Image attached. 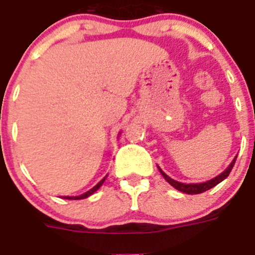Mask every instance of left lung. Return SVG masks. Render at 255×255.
Returning a JSON list of instances; mask_svg holds the SVG:
<instances>
[{
    "mask_svg": "<svg viewBox=\"0 0 255 255\" xmlns=\"http://www.w3.org/2000/svg\"><path fill=\"white\" fill-rule=\"evenodd\" d=\"M236 161V157L235 159L231 161V164L229 165L228 169L225 171H222L220 175H217L216 178L211 179V180H207V182L205 183H194V184H185V183H180V182H176V180H174V179H171L170 176L166 175V174L164 173V171L161 170L159 167L160 173H161V175L164 176L165 180H166L167 183L170 185H173L175 189L180 190V192H183V193H187V194H199V193H203V192H206V190L211 189V188H213L215 185H217L219 183H221L222 180H225V179L228 178L229 174H230L231 169L234 167V164H235Z\"/></svg>",
    "mask_w": 255,
    "mask_h": 255,
    "instance_id": "1",
    "label": "left lung"
}]
</instances>
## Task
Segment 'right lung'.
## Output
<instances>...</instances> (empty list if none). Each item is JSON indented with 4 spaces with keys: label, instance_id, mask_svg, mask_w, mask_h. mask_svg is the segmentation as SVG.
Listing matches in <instances>:
<instances>
[{
    "label": "right lung",
    "instance_id": "obj_1",
    "mask_svg": "<svg viewBox=\"0 0 255 255\" xmlns=\"http://www.w3.org/2000/svg\"><path fill=\"white\" fill-rule=\"evenodd\" d=\"M105 179H107V176H104V178H103L102 180H100V182L95 185V187L91 188L90 190H88V192H86V193L81 194V196H76V197H68V196H67V197H63V198H66V199H84V198H88V197H90L91 194L95 193L96 190H98V189H99L100 187H102L103 183L105 182Z\"/></svg>",
    "mask_w": 255,
    "mask_h": 255
}]
</instances>
